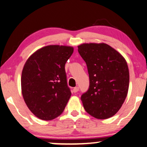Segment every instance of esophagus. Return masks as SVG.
Instances as JSON below:
<instances>
[{
    "label": "esophagus",
    "mask_w": 147,
    "mask_h": 147,
    "mask_svg": "<svg viewBox=\"0 0 147 147\" xmlns=\"http://www.w3.org/2000/svg\"><path fill=\"white\" fill-rule=\"evenodd\" d=\"M78 90H79V87H78V86H76V87H74L73 88V92H77Z\"/></svg>",
    "instance_id": "esophagus-1"
}]
</instances>
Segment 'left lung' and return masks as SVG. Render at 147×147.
<instances>
[{"mask_svg": "<svg viewBox=\"0 0 147 147\" xmlns=\"http://www.w3.org/2000/svg\"><path fill=\"white\" fill-rule=\"evenodd\" d=\"M78 51L89 74V88L80 98L84 109L96 119L112 117L121 109L128 93L127 61L105 43H84L78 46Z\"/></svg>", "mask_w": 147, "mask_h": 147, "instance_id": "left-lung-1", "label": "left lung"}]
</instances>
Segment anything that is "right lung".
Masks as SVG:
<instances>
[{
	"mask_svg": "<svg viewBox=\"0 0 147 147\" xmlns=\"http://www.w3.org/2000/svg\"><path fill=\"white\" fill-rule=\"evenodd\" d=\"M73 51L72 47L49 45L37 50L24 64L22 96L38 119L51 121L63 113L71 96L65 66Z\"/></svg>",
	"mask_w": 147,
	"mask_h": 147,
	"instance_id": "obj_1",
	"label": "right lung"
}]
</instances>
